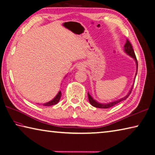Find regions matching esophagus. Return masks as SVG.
Masks as SVG:
<instances>
[{
    "instance_id": "1",
    "label": "esophagus",
    "mask_w": 155,
    "mask_h": 155,
    "mask_svg": "<svg viewBox=\"0 0 155 155\" xmlns=\"http://www.w3.org/2000/svg\"><path fill=\"white\" fill-rule=\"evenodd\" d=\"M79 67H81V66H79Z\"/></svg>"
}]
</instances>
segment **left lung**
I'll list each match as a JSON object with an SVG mask.
<instances>
[{
	"label": "left lung",
	"instance_id": "left-lung-1",
	"mask_svg": "<svg viewBox=\"0 0 155 155\" xmlns=\"http://www.w3.org/2000/svg\"><path fill=\"white\" fill-rule=\"evenodd\" d=\"M124 47V51H125V52L128 54V55H129L130 57H132V58L135 60L136 65V75H135L134 78H136V74H137V72H138V62H137V60H136V57L134 50H133V48H132V45H131V44H130V42L128 40V39H127L126 43ZM134 83H133V85L132 86L131 89H130L128 93L127 94L125 97H124L121 98V99H119L117 100H115V101H111V102L107 103V104H102V103H99L98 101H97L96 100L94 99L91 97V95L90 94L88 93V98H89V101L90 102L91 105H93V107H95L102 108V109H107V108L111 107H113V106L117 105V104H119L120 102L124 101V100H126L127 98L128 97L130 94L132 92L133 87H134Z\"/></svg>",
	"mask_w": 155,
	"mask_h": 155
}]
</instances>
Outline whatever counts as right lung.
I'll return each instance as SVG.
<instances>
[{"label":"right lung","instance_id":"1","mask_svg":"<svg viewBox=\"0 0 155 155\" xmlns=\"http://www.w3.org/2000/svg\"><path fill=\"white\" fill-rule=\"evenodd\" d=\"M61 96H62L61 91H60L58 93V94H57L55 97H54L52 100H51V101H48L47 103H45V104H43V105H44V106H50V105H53L57 104L59 102L60 99V97H61Z\"/></svg>","mask_w":155,"mask_h":155}]
</instances>
